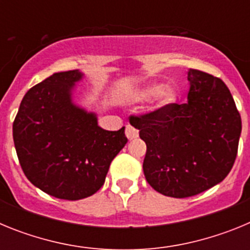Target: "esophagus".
Wrapping results in <instances>:
<instances>
[{"label":"esophagus","mask_w":250,"mask_h":250,"mask_svg":"<svg viewBox=\"0 0 250 250\" xmlns=\"http://www.w3.org/2000/svg\"><path fill=\"white\" fill-rule=\"evenodd\" d=\"M125 134H126L127 139L132 140V139H136L139 136V131L131 125H126V130H125Z\"/></svg>","instance_id":"1"}]
</instances>
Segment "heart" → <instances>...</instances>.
<instances>
[{
	"instance_id": "b5f03b06",
	"label": "heart",
	"mask_w": 250,
	"mask_h": 250,
	"mask_svg": "<svg viewBox=\"0 0 250 250\" xmlns=\"http://www.w3.org/2000/svg\"><path fill=\"white\" fill-rule=\"evenodd\" d=\"M156 98L159 107H165L174 104L178 99V92L173 86H164L161 83H152L139 90L134 99L138 101H146Z\"/></svg>"
}]
</instances>
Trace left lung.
<instances>
[{"label":"left lung","instance_id":"1","mask_svg":"<svg viewBox=\"0 0 250 250\" xmlns=\"http://www.w3.org/2000/svg\"><path fill=\"white\" fill-rule=\"evenodd\" d=\"M188 80L185 104L129 118L146 144V182L171 198L196 195L223 182L237 158L242 132L239 111L219 77L190 68Z\"/></svg>","mask_w":250,"mask_h":250}]
</instances>
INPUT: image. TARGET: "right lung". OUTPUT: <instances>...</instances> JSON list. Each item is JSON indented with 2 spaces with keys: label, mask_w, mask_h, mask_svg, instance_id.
Masks as SVG:
<instances>
[{
  "label": "right lung",
  "mask_w": 250,
  "mask_h": 250,
  "mask_svg": "<svg viewBox=\"0 0 250 250\" xmlns=\"http://www.w3.org/2000/svg\"><path fill=\"white\" fill-rule=\"evenodd\" d=\"M81 79L77 70L57 72L31 87L13 121V143L26 178L59 199L96 193L127 143L125 127L101 129L96 115L72 104L71 90Z\"/></svg>",
  "instance_id": "add662e5"
}]
</instances>
